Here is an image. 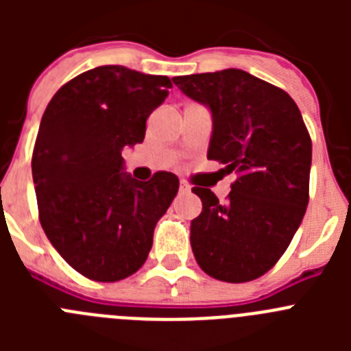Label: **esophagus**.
Returning <instances> with one entry per match:
<instances>
[{
	"label": "esophagus",
	"instance_id": "1",
	"mask_svg": "<svg viewBox=\"0 0 351 351\" xmlns=\"http://www.w3.org/2000/svg\"><path fill=\"white\" fill-rule=\"evenodd\" d=\"M188 191H190V186L181 182V186H179V193H188Z\"/></svg>",
	"mask_w": 351,
	"mask_h": 351
}]
</instances>
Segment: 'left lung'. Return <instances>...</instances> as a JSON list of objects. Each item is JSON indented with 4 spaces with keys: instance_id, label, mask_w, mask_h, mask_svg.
Masks as SVG:
<instances>
[{
    "instance_id": "obj_1",
    "label": "left lung",
    "mask_w": 351,
    "mask_h": 351,
    "mask_svg": "<svg viewBox=\"0 0 351 351\" xmlns=\"http://www.w3.org/2000/svg\"><path fill=\"white\" fill-rule=\"evenodd\" d=\"M213 117L207 158L237 181L226 202L193 188L202 213L191 221V250L214 280L244 283L281 258L309 200L311 138L288 93L239 68L173 77Z\"/></svg>"
}]
</instances>
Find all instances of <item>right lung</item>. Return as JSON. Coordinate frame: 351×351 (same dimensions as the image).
<instances>
[{"mask_svg":"<svg viewBox=\"0 0 351 351\" xmlns=\"http://www.w3.org/2000/svg\"><path fill=\"white\" fill-rule=\"evenodd\" d=\"M170 88L165 75L105 64L64 84L43 112L31 161L40 223L89 280L112 283L137 272L178 195L176 173L137 181L121 156L144 141L145 119Z\"/></svg>","mask_w":351,"mask_h":351,"instance_id":"obj_1","label":"right lung"}]
</instances>
